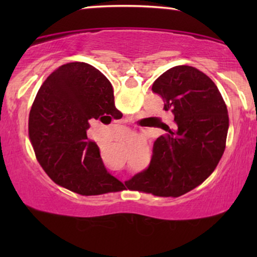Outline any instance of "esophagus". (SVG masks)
Here are the masks:
<instances>
[{"label":"esophagus","mask_w":257,"mask_h":257,"mask_svg":"<svg viewBox=\"0 0 257 257\" xmlns=\"http://www.w3.org/2000/svg\"><path fill=\"white\" fill-rule=\"evenodd\" d=\"M122 135H124V136L126 137V136H127V133H126V132H125V133H122Z\"/></svg>","instance_id":"obj_1"}]
</instances>
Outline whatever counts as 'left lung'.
Returning a JSON list of instances; mask_svg holds the SVG:
<instances>
[{"label": "left lung", "mask_w": 257, "mask_h": 257, "mask_svg": "<svg viewBox=\"0 0 257 257\" xmlns=\"http://www.w3.org/2000/svg\"><path fill=\"white\" fill-rule=\"evenodd\" d=\"M174 114L173 125L156 140L147 170L128 181L133 191L180 196L202 184L226 149L229 118L222 96L206 73L188 65L174 66L152 85Z\"/></svg>", "instance_id": "left-lung-1"}]
</instances>
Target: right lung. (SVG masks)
Masks as SVG:
<instances>
[{"instance_id":"obj_1","label":"right lung","mask_w":257,"mask_h":257,"mask_svg":"<svg viewBox=\"0 0 257 257\" xmlns=\"http://www.w3.org/2000/svg\"><path fill=\"white\" fill-rule=\"evenodd\" d=\"M121 118L113 89L99 70L73 62L50 73L29 113V139L37 161L56 184L80 195L118 192L124 185L107 173L99 147L87 140L90 120Z\"/></svg>"}]
</instances>
